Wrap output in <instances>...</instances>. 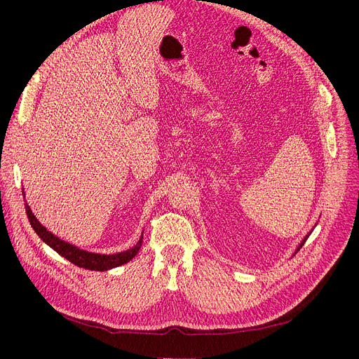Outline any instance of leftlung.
Returning <instances> with one entry per match:
<instances>
[{
    "label": "left lung",
    "mask_w": 359,
    "mask_h": 359,
    "mask_svg": "<svg viewBox=\"0 0 359 359\" xmlns=\"http://www.w3.org/2000/svg\"><path fill=\"white\" fill-rule=\"evenodd\" d=\"M316 225H317V222H316V224H314V227H316ZM314 227H313V229H314ZM313 229H311V230H310V231H309V233H307V234H306V236H304V238H303V240H301V241H299V243H298V246H297V248H295V250H294V253H292V256H294V255H295V253H297V252H298V250H299V249H301V248H303V244H304V243H306V240H307V238H309V236H310V234H311V233H313Z\"/></svg>",
    "instance_id": "8db88e82"
}]
</instances>
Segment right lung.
Returning a JSON list of instances; mask_svg holds the SVG:
<instances>
[{
    "label": "right lung",
    "mask_w": 359,
    "mask_h": 359,
    "mask_svg": "<svg viewBox=\"0 0 359 359\" xmlns=\"http://www.w3.org/2000/svg\"><path fill=\"white\" fill-rule=\"evenodd\" d=\"M23 198L26 201V195H25V189H23ZM26 206V214L29 218V222L33 227V230L36 231V234L41 237V240L43 243H46L50 249H53L56 253H60L62 257H65L67 260H69L74 265H77L80 268L88 269V271H109L113 268H118L121 265H125L129 260L134 259L137 256V253L140 252L141 246H142V236L144 231L141 233L140 240L137 241V244H134L130 249L119 252V253H111V255H104V253H94V252H88V250H83L75 244H71L62 238H60L58 236H55L53 233L48 231L46 227L39 222L34 217V214L32 212L30 206L27 205V202L25 203Z\"/></svg>",
    "instance_id": "add662e5"
}]
</instances>
